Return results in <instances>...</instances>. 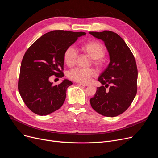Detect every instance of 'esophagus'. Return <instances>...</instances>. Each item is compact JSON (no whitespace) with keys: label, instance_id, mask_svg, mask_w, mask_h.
I'll return each instance as SVG.
<instances>
[{"label":"esophagus","instance_id":"34e87169","mask_svg":"<svg viewBox=\"0 0 158 158\" xmlns=\"http://www.w3.org/2000/svg\"><path fill=\"white\" fill-rule=\"evenodd\" d=\"M77 83L78 84H79V85H82V86H88V84H84V83H80V82H77Z\"/></svg>","mask_w":158,"mask_h":158}]
</instances>
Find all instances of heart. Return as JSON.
<instances>
[{
	"mask_svg": "<svg viewBox=\"0 0 158 158\" xmlns=\"http://www.w3.org/2000/svg\"><path fill=\"white\" fill-rule=\"evenodd\" d=\"M81 49L93 59V63L95 65L101 67L103 65V61L102 58L105 55V48L100 43L96 41L89 42L84 45ZM77 56V50L73 46H69L65 49L64 53V61L67 66L72 67L76 62ZM95 74L96 72L93 69L76 67L68 73V77L71 80L80 83H87L90 78L95 76Z\"/></svg>",
	"mask_w": 158,
	"mask_h": 158,
	"instance_id": "obj_1",
	"label": "heart"
}]
</instances>
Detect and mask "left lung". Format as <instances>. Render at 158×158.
Returning <instances> with one entry per match:
<instances>
[{
	"label": "left lung",
	"instance_id": "left-lung-1",
	"mask_svg": "<svg viewBox=\"0 0 158 158\" xmlns=\"http://www.w3.org/2000/svg\"><path fill=\"white\" fill-rule=\"evenodd\" d=\"M89 34L104 42L110 58L107 67L98 79L105 86L97 87L90 103L98 113L115 117L128 109L136 96L138 80L136 60L123 39L116 33L90 31ZM109 84L111 87L107 90Z\"/></svg>",
	"mask_w": 158,
	"mask_h": 158
}]
</instances>
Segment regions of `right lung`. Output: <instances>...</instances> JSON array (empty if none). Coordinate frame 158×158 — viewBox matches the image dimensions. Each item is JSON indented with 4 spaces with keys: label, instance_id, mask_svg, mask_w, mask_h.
I'll use <instances>...</instances> for the list:
<instances>
[{
    "label": "right lung",
    "instance_id": "right-lung-1",
    "mask_svg": "<svg viewBox=\"0 0 158 158\" xmlns=\"http://www.w3.org/2000/svg\"><path fill=\"white\" fill-rule=\"evenodd\" d=\"M84 32L55 30L43 35L28 49L20 65L18 89L26 106L34 113L46 116L60 108L67 89L73 84L64 79L52 85L49 77H63L64 53Z\"/></svg>",
    "mask_w": 158,
    "mask_h": 158
}]
</instances>
